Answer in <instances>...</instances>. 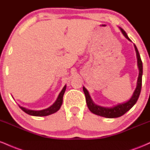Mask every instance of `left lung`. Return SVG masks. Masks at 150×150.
<instances>
[{"instance_id": "obj_1", "label": "left lung", "mask_w": 150, "mask_h": 150, "mask_svg": "<svg viewBox=\"0 0 150 150\" xmlns=\"http://www.w3.org/2000/svg\"><path fill=\"white\" fill-rule=\"evenodd\" d=\"M121 30L122 33L125 36L126 39H128L129 41L130 39H129L127 34L123 29L120 28ZM135 49L136 51V55H137V65L139 68V76L138 79H137V87H136L135 92H134L133 94H132V97L130 98V100H128L126 102L123 103V104H119L116 106H113L111 108H107V107H103V106H98V105L95 104L93 102L92 99H91L90 96H89L88 91L85 89V87H83V91L85 93L86 102H87V105L88 106L89 111L91 112L94 113V114L98 115V116L105 117V118H118L123 116L125 114L127 111L131 108L135 103L137 102V99H138L139 96H140V92H141V87H142V62L141 60L140 53L138 52L137 47L135 45Z\"/></svg>"}]
</instances>
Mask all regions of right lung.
<instances>
[{"instance_id": "obj_1", "label": "right lung", "mask_w": 150, "mask_h": 150, "mask_svg": "<svg viewBox=\"0 0 150 150\" xmlns=\"http://www.w3.org/2000/svg\"><path fill=\"white\" fill-rule=\"evenodd\" d=\"M65 89H66V85L64 86L63 89L61 92H60L59 95L56 99V101H55V103L53 105H51V106L49 108H46V109L41 110V111H34V110H30L27 109V108L20 106V108H21L23 111H25L27 114L31 115V116H49V115L52 114V113H56V111H58V110L61 108L62 103H63V94H64Z\"/></svg>"}]
</instances>
